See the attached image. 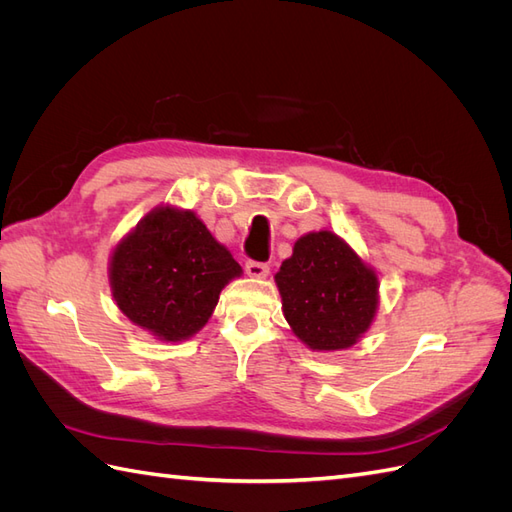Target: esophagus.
I'll list each match as a JSON object with an SVG mask.
<instances>
[{"instance_id":"34e87169","label":"esophagus","mask_w":512,"mask_h":512,"mask_svg":"<svg viewBox=\"0 0 512 512\" xmlns=\"http://www.w3.org/2000/svg\"><path fill=\"white\" fill-rule=\"evenodd\" d=\"M245 273L250 277H267L269 275V265H267V262L247 260L245 262Z\"/></svg>"}]
</instances>
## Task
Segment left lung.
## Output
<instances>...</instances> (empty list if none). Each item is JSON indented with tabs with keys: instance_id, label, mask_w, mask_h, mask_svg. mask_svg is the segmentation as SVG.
<instances>
[{
	"instance_id": "left-lung-1",
	"label": "left lung",
	"mask_w": 512,
	"mask_h": 512,
	"mask_svg": "<svg viewBox=\"0 0 512 512\" xmlns=\"http://www.w3.org/2000/svg\"><path fill=\"white\" fill-rule=\"evenodd\" d=\"M288 324L312 350L356 344L376 316L378 277L329 230L309 232L275 275Z\"/></svg>"
}]
</instances>
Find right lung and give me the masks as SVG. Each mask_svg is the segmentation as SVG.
<instances>
[{"instance_id": "add662e5", "label": "right lung", "mask_w": 512, "mask_h": 512, "mask_svg": "<svg viewBox=\"0 0 512 512\" xmlns=\"http://www.w3.org/2000/svg\"><path fill=\"white\" fill-rule=\"evenodd\" d=\"M239 262L192 211L160 207L123 239L111 258L119 309L166 342L205 327Z\"/></svg>"}]
</instances>
